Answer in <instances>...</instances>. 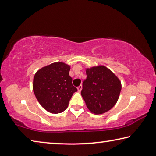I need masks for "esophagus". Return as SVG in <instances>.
Returning <instances> with one entry per match:
<instances>
[{
    "mask_svg": "<svg viewBox=\"0 0 156 156\" xmlns=\"http://www.w3.org/2000/svg\"><path fill=\"white\" fill-rule=\"evenodd\" d=\"M77 89H78V91L80 92V91L82 90V89H83V86H82L81 84H80V85H79V86L78 87Z\"/></svg>",
    "mask_w": 156,
    "mask_h": 156,
    "instance_id": "obj_1",
    "label": "esophagus"
}]
</instances>
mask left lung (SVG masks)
<instances>
[{
  "instance_id": "left-lung-1",
  "label": "left lung",
  "mask_w": 156,
  "mask_h": 156,
  "mask_svg": "<svg viewBox=\"0 0 156 156\" xmlns=\"http://www.w3.org/2000/svg\"><path fill=\"white\" fill-rule=\"evenodd\" d=\"M86 73L81 95L87 107L94 114L108 112L119 98L122 89L119 78L103 65L86 69Z\"/></svg>"
}]
</instances>
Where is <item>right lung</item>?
Returning <instances> with one entry per match:
<instances>
[{
    "label": "right lung",
    "mask_w": 156,
    "mask_h": 156,
    "mask_svg": "<svg viewBox=\"0 0 156 156\" xmlns=\"http://www.w3.org/2000/svg\"><path fill=\"white\" fill-rule=\"evenodd\" d=\"M69 65L56 62L40 69L34 75V93L47 112L51 113L64 112L72 95L77 91L69 75Z\"/></svg>",
    "instance_id": "1"
}]
</instances>
